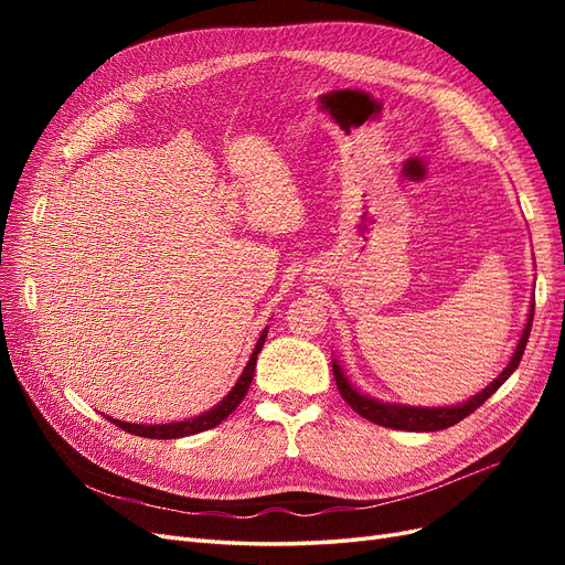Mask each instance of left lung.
Here are the masks:
<instances>
[{
  "label": "left lung",
  "mask_w": 565,
  "mask_h": 565,
  "mask_svg": "<svg viewBox=\"0 0 565 565\" xmlns=\"http://www.w3.org/2000/svg\"><path fill=\"white\" fill-rule=\"evenodd\" d=\"M533 316H535V299L533 306H530V318L525 330L521 334V341L516 347L514 358H511L509 365L502 370V374L498 380H494L488 388H483L478 396H473L471 401L455 405V407H405V405H386V403H377L367 396H361L349 382L344 374H341V367L337 363H332V372H334V382L337 388L341 393V398H344L358 415L386 426V429H398V431H440V429H448V426H455L457 422H461L465 417H469L476 407H481L494 391H498L509 377L511 372H514L521 363L525 344H527V337H530V328H533Z\"/></svg>",
  "instance_id": "1"
}]
</instances>
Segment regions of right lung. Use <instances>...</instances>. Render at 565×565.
<instances>
[{
	"label": "right lung",
	"mask_w": 565,
	"mask_h": 565,
	"mask_svg": "<svg viewBox=\"0 0 565 565\" xmlns=\"http://www.w3.org/2000/svg\"><path fill=\"white\" fill-rule=\"evenodd\" d=\"M266 341V330L262 332L259 341H256V349L249 358V363L243 372V377L237 380V384L233 386V391L228 393V396L221 401L214 409H210V413H204L195 419H188V422H177V424H158V426H146V424H127V422H119V419H110L115 426H119V429H125L134 436H143V438H183V436H193V434H200V431H207V429H214L216 424L224 422L233 409L243 403L245 393L252 384V377H254V367H256V355H259L262 347Z\"/></svg>",
	"instance_id": "obj_1"
}]
</instances>
